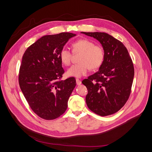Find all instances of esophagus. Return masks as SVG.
Here are the masks:
<instances>
[{
  "label": "esophagus",
  "mask_w": 152,
  "mask_h": 152,
  "mask_svg": "<svg viewBox=\"0 0 152 152\" xmlns=\"http://www.w3.org/2000/svg\"><path fill=\"white\" fill-rule=\"evenodd\" d=\"M76 83H77V85L79 86V85H80V84H81L82 82H81V81H80V80H79V79H76Z\"/></svg>",
  "instance_id": "obj_1"
}]
</instances>
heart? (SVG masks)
Here are the masks:
<instances>
[{
  "instance_id": "heart-1",
  "label": "heart",
  "mask_w": 152,
  "mask_h": 152,
  "mask_svg": "<svg viewBox=\"0 0 152 152\" xmlns=\"http://www.w3.org/2000/svg\"><path fill=\"white\" fill-rule=\"evenodd\" d=\"M72 47L73 52L81 54L79 58V63L68 69V76L79 78L86 75L89 69L95 70L102 65L104 59V51L101 45H94L91 40L82 39L72 43ZM59 58L64 65H70L72 58L70 50L63 48L59 53Z\"/></svg>"
}]
</instances>
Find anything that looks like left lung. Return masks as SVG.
Instances as JSON below:
<instances>
[{
  "mask_svg": "<svg viewBox=\"0 0 152 152\" xmlns=\"http://www.w3.org/2000/svg\"><path fill=\"white\" fill-rule=\"evenodd\" d=\"M98 40L104 51L99 70L84 79L86 102L92 112L107 116L121 110L131 93L134 70L132 59L121 41L104 32H81Z\"/></svg>",
  "mask_w": 152,
  "mask_h": 152,
  "instance_id": "obj_1",
  "label": "left lung"
}]
</instances>
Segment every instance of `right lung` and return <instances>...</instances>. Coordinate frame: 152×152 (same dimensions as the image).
Returning a JSON list of instances; mask_svg holds the SVG:
<instances>
[{"mask_svg":"<svg viewBox=\"0 0 152 152\" xmlns=\"http://www.w3.org/2000/svg\"><path fill=\"white\" fill-rule=\"evenodd\" d=\"M74 34L63 32L42 37L27 48L20 69L21 90L40 117L53 120L65 113L76 86L74 77L60 80L64 73L59 53Z\"/></svg>","mask_w":152,"mask_h":152,"instance_id":"obj_1","label":"right lung"}]
</instances>
